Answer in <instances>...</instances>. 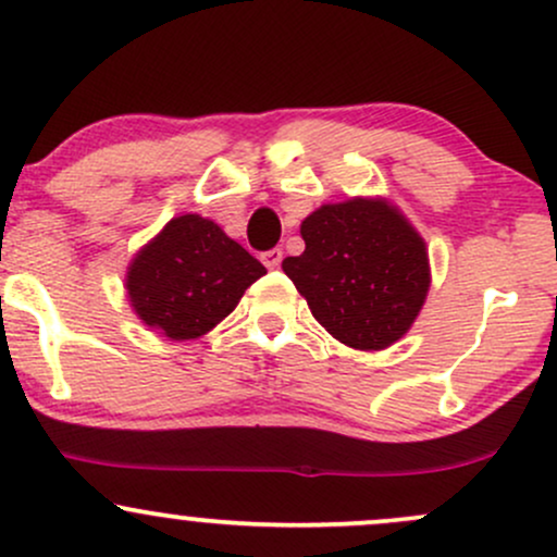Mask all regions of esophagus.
<instances>
[{"label":"esophagus","instance_id":"esophagus-1","mask_svg":"<svg viewBox=\"0 0 557 557\" xmlns=\"http://www.w3.org/2000/svg\"><path fill=\"white\" fill-rule=\"evenodd\" d=\"M261 261H264L267 270H277L280 261H283V251L280 248H270V251L261 253Z\"/></svg>","mask_w":557,"mask_h":557}]
</instances>
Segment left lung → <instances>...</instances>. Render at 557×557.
I'll use <instances>...</instances> for the list:
<instances>
[{
    "label": "left lung",
    "mask_w": 557,
    "mask_h": 557,
    "mask_svg": "<svg viewBox=\"0 0 557 557\" xmlns=\"http://www.w3.org/2000/svg\"><path fill=\"white\" fill-rule=\"evenodd\" d=\"M300 238L306 251L283 270L335 341L382 350L411 330L430 293V253L395 203H322L300 222Z\"/></svg>",
    "instance_id": "obj_1"
}]
</instances>
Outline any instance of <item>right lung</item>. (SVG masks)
I'll list each match as a JSON object with an SVG mask.
<instances>
[{"label": "right lung", "instance_id": "obj_1", "mask_svg": "<svg viewBox=\"0 0 557 557\" xmlns=\"http://www.w3.org/2000/svg\"><path fill=\"white\" fill-rule=\"evenodd\" d=\"M264 264L216 222L172 216L131 259L125 290L140 322L170 341L207 335L238 306Z\"/></svg>", "mask_w": 557, "mask_h": 557}]
</instances>
